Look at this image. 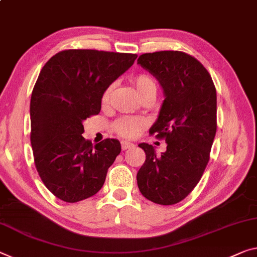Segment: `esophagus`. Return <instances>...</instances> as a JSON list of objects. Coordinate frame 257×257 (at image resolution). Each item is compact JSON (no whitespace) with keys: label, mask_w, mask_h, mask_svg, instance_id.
Masks as SVG:
<instances>
[{"label":"esophagus","mask_w":257,"mask_h":257,"mask_svg":"<svg viewBox=\"0 0 257 257\" xmlns=\"http://www.w3.org/2000/svg\"><path fill=\"white\" fill-rule=\"evenodd\" d=\"M132 147H134V145L132 144V142L126 141V140H123V141H121V149H123V151H126V149L132 148Z\"/></svg>","instance_id":"obj_1"}]
</instances>
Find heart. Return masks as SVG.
I'll list each match as a JSON object with an SVG mask.
<instances>
[{"mask_svg": "<svg viewBox=\"0 0 257 257\" xmlns=\"http://www.w3.org/2000/svg\"><path fill=\"white\" fill-rule=\"evenodd\" d=\"M134 85H136L138 95H144L147 92H155L157 89V85L155 80L152 77L147 76V74H140L136 79H134ZM110 93H111V88H108L104 92L103 96H102V103L108 104L110 100ZM147 125L144 118H136V117H123L118 119L113 128L115 131L121 137L125 138H134L138 136L142 128Z\"/></svg>", "mask_w": 257, "mask_h": 257, "instance_id": "1", "label": "heart"}]
</instances>
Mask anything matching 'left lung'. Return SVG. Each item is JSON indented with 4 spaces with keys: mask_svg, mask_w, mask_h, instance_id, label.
Here are the masks:
<instances>
[{
    "mask_svg": "<svg viewBox=\"0 0 257 257\" xmlns=\"http://www.w3.org/2000/svg\"><path fill=\"white\" fill-rule=\"evenodd\" d=\"M138 64L163 89L164 101L149 132L167 142L161 155L152 145H139L146 161L138 171V187L147 200L170 206L193 191L209 162L217 128L216 88L206 68L183 51L142 54Z\"/></svg>",
    "mask_w": 257,
    "mask_h": 257,
    "instance_id": "8db88e82",
    "label": "left lung"
}]
</instances>
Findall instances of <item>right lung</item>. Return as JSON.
<instances>
[{"mask_svg":"<svg viewBox=\"0 0 257 257\" xmlns=\"http://www.w3.org/2000/svg\"><path fill=\"white\" fill-rule=\"evenodd\" d=\"M136 54L92 49L57 53L43 66L31 96V145L46 187L74 203L95 195L120 142L94 145L81 136L84 121L101 110L102 96L133 65Z\"/></svg>","mask_w":257,"mask_h":257,"instance_id":"obj_1","label":"right lung"}]
</instances>
